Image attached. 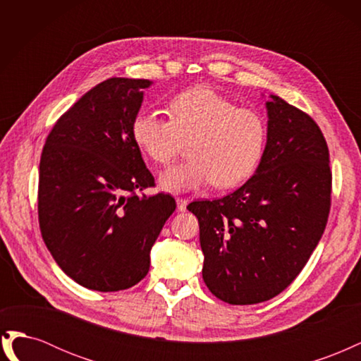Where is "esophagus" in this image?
Instances as JSON below:
<instances>
[{
    "label": "esophagus",
    "mask_w": 361,
    "mask_h": 361,
    "mask_svg": "<svg viewBox=\"0 0 361 361\" xmlns=\"http://www.w3.org/2000/svg\"><path fill=\"white\" fill-rule=\"evenodd\" d=\"M176 203H178V209H179L180 212H183L185 209H187V204H188V200H187V199L178 197V199H176Z\"/></svg>",
    "instance_id": "34e87169"
}]
</instances>
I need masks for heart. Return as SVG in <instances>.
<instances>
[{"mask_svg": "<svg viewBox=\"0 0 361 361\" xmlns=\"http://www.w3.org/2000/svg\"><path fill=\"white\" fill-rule=\"evenodd\" d=\"M167 113L169 120L140 111L130 123L135 146L158 166H169L188 143L190 158L161 174L164 190L188 191L209 182L227 190L256 171L268 134L259 111L199 85L171 97Z\"/></svg>", "mask_w": 361, "mask_h": 361, "instance_id": "1", "label": "heart"}]
</instances>
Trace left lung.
Instances as JSON below:
<instances>
[{
	"label": "left lung",
	"mask_w": 361,
	"mask_h": 361,
	"mask_svg": "<svg viewBox=\"0 0 361 361\" xmlns=\"http://www.w3.org/2000/svg\"><path fill=\"white\" fill-rule=\"evenodd\" d=\"M271 97L256 173L223 199L187 206L199 218L206 286L233 305L285 290L318 245L331 207L330 152L321 128L300 108Z\"/></svg>",
	"instance_id": "left-lung-1"
}]
</instances>
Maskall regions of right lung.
<instances>
[{"label": "right lung", "mask_w": 361, "mask_h": 361, "mask_svg": "<svg viewBox=\"0 0 361 361\" xmlns=\"http://www.w3.org/2000/svg\"><path fill=\"white\" fill-rule=\"evenodd\" d=\"M149 80L110 78L61 114L42 150L37 214L43 241L78 285L116 292L137 285L150 248L176 209L155 187L130 123Z\"/></svg>", "instance_id": "1"}]
</instances>
